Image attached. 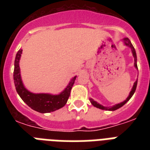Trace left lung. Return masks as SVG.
I'll use <instances>...</instances> for the list:
<instances>
[{
  "label": "left lung",
  "mask_w": 150,
  "mask_h": 150,
  "mask_svg": "<svg viewBox=\"0 0 150 150\" xmlns=\"http://www.w3.org/2000/svg\"><path fill=\"white\" fill-rule=\"evenodd\" d=\"M123 42H124V44H125V45L127 46V47H128L131 48V50H132V55H133V57H134V61H135V63H134V66H135V68H136V69H138L137 56H136V53H135V48H134V47H133V45L132 44L131 41L129 40V39H128V38H124L123 39ZM137 82H138V79L135 81V83H134V85H133L132 89V90H131L130 93H129L128 96L127 97V99H126L125 101H123V102L120 103H117V104L114 105V106H112V107H104V106H103V105L100 104L99 103H97L96 101H95V100H93L92 98L89 99V100H90V103H91L93 105L94 107H96V108H99V109L106 110H110V111H113V110H116L119 109V108L122 107V106H124V105L126 103L128 102V100L132 98V96H133V94L135 93V89H136V87H137Z\"/></svg>",
  "instance_id": "left-lung-1"
}]
</instances>
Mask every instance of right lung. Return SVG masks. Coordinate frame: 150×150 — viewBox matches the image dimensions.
<instances>
[{
	"mask_svg": "<svg viewBox=\"0 0 150 150\" xmlns=\"http://www.w3.org/2000/svg\"><path fill=\"white\" fill-rule=\"evenodd\" d=\"M22 50L20 49L16 54L14 68V82L18 94L22 100L32 109L40 113H50L63 107L70 96L71 89L76 79V76L73 77L65 89L57 95L50 93H33L29 92L23 85L20 74L19 61Z\"/></svg>",
	"mask_w": 150,
	"mask_h": 150,
	"instance_id": "add662e5",
	"label": "right lung"
}]
</instances>
